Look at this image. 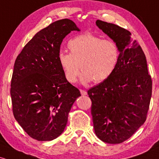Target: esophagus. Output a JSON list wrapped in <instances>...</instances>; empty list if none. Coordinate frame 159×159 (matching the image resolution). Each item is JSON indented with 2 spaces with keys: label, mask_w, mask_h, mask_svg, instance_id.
Listing matches in <instances>:
<instances>
[{
  "label": "esophagus",
  "mask_w": 159,
  "mask_h": 159,
  "mask_svg": "<svg viewBox=\"0 0 159 159\" xmlns=\"http://www.w3.org/2000/svg\"><path fill=\"white\" fill-rule=\"evenodd\" d=\"M80 92H81V94L82 95V96H86V95H87V92L86 90H80Z\"/></svg>",
  "instance_id": "obj_1"
}]
</instances>
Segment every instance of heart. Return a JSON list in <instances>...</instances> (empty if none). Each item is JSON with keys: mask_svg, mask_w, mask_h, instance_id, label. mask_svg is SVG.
<instances>
[{"mask_svg": "<svg viewBox=\"0 0 159 159\" xmlns=\"http://www.w3.org/2000/svg\"><path fill=\"white\" fill-rule=\"evenodd\" d=\"M68 48L70 54L61 52L58 61L66 80L71 84L77 81L80 68L82 83L86 84L93 81L102 83L114 73L119 62L117 45L92 34L72 38L69 41Z\"/></svg>", "mask_w": 159, "mask_h": 159, "instance_id": "obj_1", "label": "heart"}]
</instances>
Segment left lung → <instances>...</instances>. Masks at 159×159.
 I'll return each mask as SVG.
<instances>
[{"label":"left lung","instance_id":"obj_1","mask_svg":"<svg viewBox=\"0 0 159 159\" xmlns=\"http://www.w3.org/2000/svg\"><path fill=\"white\" fill-rule=\"evenodd\" d=\"M96 24L117 45L120 59L110 77L87 91L94 130L105 143H120L146 121L152 79L145 54L129 30L101 20Z\"/></svg>","mask_w":159,"mask_h":159}]
</instances>
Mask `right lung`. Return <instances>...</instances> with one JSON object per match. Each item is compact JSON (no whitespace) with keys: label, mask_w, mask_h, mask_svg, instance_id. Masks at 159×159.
<instances>
[{"label":"right lung","mask_w":159,"mask_h":159,"mask_svg":"<svg viewBox=\"0 0 159 159\" xmlns=\"http://www.w3.org/2000/svg\"><path fill=\"white\" fill-rule=\"evenodd\" d=\"M80 31L72 20L54 21L36 33L16 58L11 81L12 112L29 136L48 141L64 131L79 90L66 80L58 61L63 39Z\"/></svg>","instance_id":"right-lung-1"}]
</instances>
